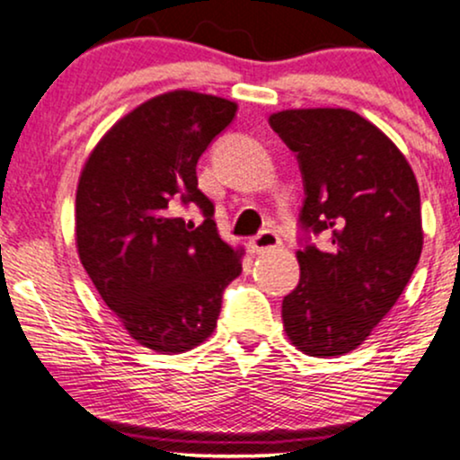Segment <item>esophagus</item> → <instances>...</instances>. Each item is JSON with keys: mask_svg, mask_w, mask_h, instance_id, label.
I'll list each match as a JSON object with an SVG mask.
<instances>
[{"mask_svg": "<svg viewBox=\"0 0 460 460\" xmlns=\"http://www.w3.org/2000/svg\"><path fill=\"white\" fill-rule=\"evenodd\" d=\"M279 246H281V237H279L277 231H272V229L261 231V234H257L251 242H248V251L255 252V255L274 251V248H279Z\"/></svg>", "mask_w": 460, "mask_h": 460, "instance_id": "esophagus-1", "label": "esophagus"}]
</instances>
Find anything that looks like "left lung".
<instances>
[{"label":"left lung","mask_w":460,"mask_h":460,"mask_svg":"<svg viewBox=\"0 0 460 460\" xmlns=\"http://www.w3.org/2000/svg\"><path fill=\"white\" fill-rule=\"evenodd\" d=\"M270 128L296 155L300 281L283 298L298 350L340 357L367 340L409 283L421 255L420 188L381 129L352 110H285ZM324 233L327 244L310 240Z\"/></svg>","instance_id":"left-lung-1"}]
</instances>
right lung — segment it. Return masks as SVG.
Masks as SVG:
<instances>
[{
  "mask_svg": "<svg viewBox=\"0 0 460 460\" xmlns=\"http://www.w3.org/2000/svg\"><path fill=\"white\" fill-rule=\"evenodd\" d=\"M237 105L192 91L160 94L120 119L94 146L75 197L77 252L120 324L155 352L208 340L240 252L220 240L197 162ZM197 204L204 218L178 209Z\"/></svg>",
  "mask_w": 460,
  "mask_h": 460,
  "instance_id": "right-lung-1",
  "label": "right lung"
}]
</instances>
